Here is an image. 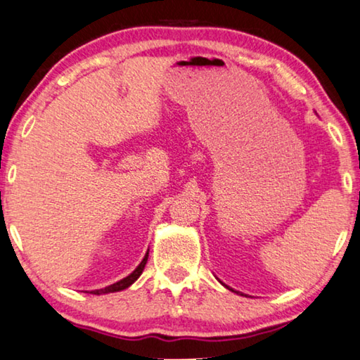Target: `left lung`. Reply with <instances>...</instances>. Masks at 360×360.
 Segmentation results:
<instances>
[{
    "instance_id": "left-lung-1",
    "label": "left lung",
    "mask_w": 360,
    "mask_h": 360,
    "mask_svg": "<svg viewBox=\"0 0 360 360\" xmlns=\"http://www.w3.org/2000/svg\"><path fill=\"white\" fill-rule=\"evenodd\" d=\"M225 286H226V285H225ZM226 288H229V286H226ZM229 290H231V288H229ZM231 291H233V290H231ZM236 292H238V291H236Z\"/></svg>"
}]
</instances>
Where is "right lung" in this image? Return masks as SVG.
<instances>
[{
    "label": "right lung",
    "instance_id": "1",
    "mask_svg": "<svg viewBox=\"0 0 360 360\" xmlns=\"http://www.w3.org/2000/svg\"><path fill=\"white\" fill-rule=\"evenodd\" d=\"M148 254H149V251L146 252V256L143 257V261L140 262V265H138V267L129 276H125V278L117 281V283L109 285V286H106V288H103V290L90 291V295H108V292H115V291H122L125 288H129L131 283H135V281L138 280V276L143 274V269H145V265L148 262Z\"/></svg>",
    "mask_w": 360,
    "mask_h": 360
}]
</instances>
